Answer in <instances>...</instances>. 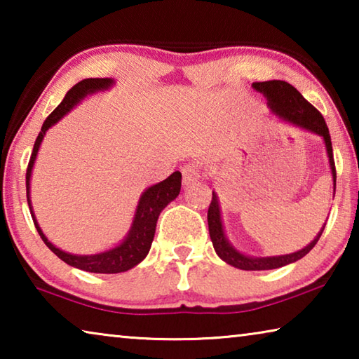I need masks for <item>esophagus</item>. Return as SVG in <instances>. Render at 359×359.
I'll return each instance as SVG.
<instances>
[{
  "instance_id": "34e87169",
  "label": "esophagus",
  "mask_w": 359,
  "mask_h": 359,
  "mask_svg": "<svg viewBox=\"0 0 359 359\" xmlns=\"http://www.w3.org/2000/svg\"><path fill=\"white\" fill-rule=\"evenodd\" d=\"M199 166L198 165H187L182 169V182L185 187H191L199 180Z\"/></svg>"
}]
</instances>
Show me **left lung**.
Returning a JSON list of instances; mask_svg holds the SVG:
<instances>
[{
  "label": "left lung",
  "instance_id": "obj_1",
  "mask_svg": "<svg viewBox=\"0 0 359 359\" xmlns=\"http://www.w3.org/2000/svg\"><path fill=\"white\" fill-rule=\"evenodd\" d=\"M252 87L257 90V92L263 93L266 96L267 106H269L271 112L277 115L278 118L287 121L290 125L299 126L302 130L315 133V135L323 137L327 158H330L334 191H336V165H334L330 130H327L323 115H321L317 109L311 104V102L304 98L293 85H290L285 81L255 82ZM208 223H209L210 241L212 244H214V248L218 257H220L224 263L238 267V269H242V271H269V269H277V267L287 266L290 263H294V261L304 258L309 252L312 250L325 229V226L321 228L320 233L317 234V238H315L311 244L294 253L280 255V257L257 258V257H248V255H244L239 250H236L233 244L226 239V236H224V229H223V222H222L220 204H218V196L215 191H212V201L208 210Z\"/></svg>",
  "mask_w": 359,
  "mask_h": 359
}]
</instances>
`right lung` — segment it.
Here are the masks:
<instances>
[{"label":"right lung","instance_id":"right-lung-1","mask_svg":"<svg viewBox=\"0 0 359 359\" xmlns=\"http://www.w3.org/2000/svg\"><path fill=\"white\" fill-rule=\"evenodd\" d=\"M114 81L109 77L104 79H83L79 83H76L68 93H66L65 100L60 102V106L46 118L44 125L39 131L38 137H36L34 147L32 151V158H29L28 168H27V199L29 205V212H32L34 226L38 229L41 239L44 244L50 248V250L57 255L60 259H63L66 264L72 267H77L81 271L95 272V274H118V272H125L131 269V267L137 266L141 261L147 257V253L151 247V241L155 236V228L158 217H160L161 210L166 205L174 201L180 193L182 185V174L179 171L172 172L168 179H165L160 184L151 185L145 190L141 198H139L135 218H133V224L126 234V238L120 242L117 247L109 248L106 252L95 253V255H72L60 250L50 241L46 238L39 228L38 220H36L34 212L32 208V199H29V180H32V171L34 166V160L38 156V151L41 147L42 139L46 136V131L57 123L60 118H63L72 107L79 104L87 95H92L96 92H102V90L111 88Z\"/></svg>","mask_w":359,"mask_h":359}]
</instances>
